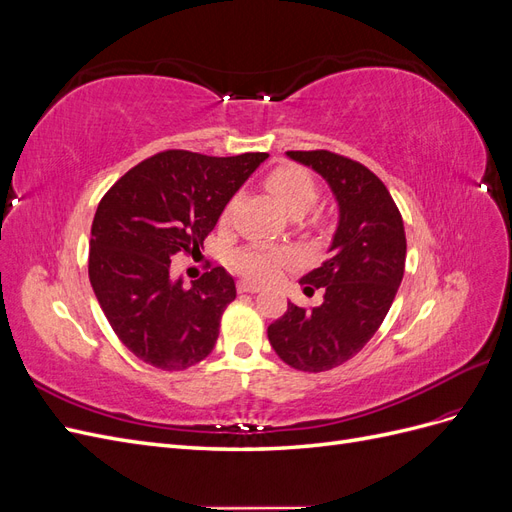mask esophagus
Instances as JSON below:
<instances>
[{
    "label": "esophagus",
    "instance_id": "34e87169",
    "mask_svg": "<svg viewBox=\"0 0 512 512\" xmlns=\"http://www.w3.org/2000/svg\"><path fill=\"white\" fill-rule=\"evenodd\" d=\"M237 288H239V292H260V286H256L252 282H245V280H241L237 284Z\"/></svg>",
    "mask_w": 512,
    "mask_h": 512
}]
</instances>
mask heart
<instances>
[{"instance_id": "1", "label": "heart", "mask_w": 512, "mask_h": 512, "mask_svg": "<svg viewBox=\"0 0 512 512\" xmlns=\"http://www.w3.org/2000/svg\"><path fill=\"white\" fill-rule=\"evenodd\" d=\"M267 188L292 218H301L318 200V185L301 166H277L267 177ZM230 207L222 211V224L230 220ZM288 262H292V252L284 247H245L235 256V267L254 282L273 280Z\"/></svg>"}]
</instances>
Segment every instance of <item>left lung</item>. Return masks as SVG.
Listing matches in <instances>:
<instances>
[{
	"mask_svg": "<svg viewBox=\"0 0 512 512\" xmlns=\"http://www.w3.org/2000/svg\"><path fill=\"white\" fill-rule=\"evenodd\" d=\"M318 173L337 203L329 258L303 275L305 294L322 288L314 309L288 303L267 335L284 363L299 371H327L369 342L389 314L406 267V232L386 185L363 164L331 151H286Z\"/></svg>",
	"mask_w": 512,
	"mask_h": 512,
	"instance_id": "obj_1",
	"label": "left lung"
}]
</instances>
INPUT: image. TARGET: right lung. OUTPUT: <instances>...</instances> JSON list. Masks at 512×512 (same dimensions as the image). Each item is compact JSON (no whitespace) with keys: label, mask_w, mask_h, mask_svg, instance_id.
I'll return each mask as SVG.
<instances>
[{"label":"right lung","mask_w":512,"mask_h":512,"mask_svg":"<svg viewBox=\"0 0 512 512\" xmlns=\"http://www.w3.org/2000/svg\"><path fill=\"white\" fill-rule=\"evenodd\" d=\"M269 153L211 158L170 149L128 170L100 200L89 239V282L106 320L138 359L188 369L211 354L235 280L215 267L185 286L179 252L200 254L228 200Z\"/></svg>","instance_id":"obj_1"}]
</instances>
